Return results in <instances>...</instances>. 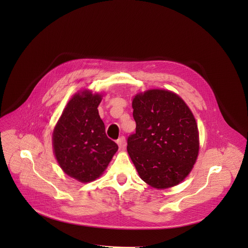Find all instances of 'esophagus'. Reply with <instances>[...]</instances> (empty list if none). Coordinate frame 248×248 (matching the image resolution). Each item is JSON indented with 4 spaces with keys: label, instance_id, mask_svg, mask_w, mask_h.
I'll use <instances>...</instances> for the list:
<instances>
[{
    "label": "esophagus",
    "instance_id": "1",
    "mask_svg": "<svg viewBox=\"0 0 248 248\" xmlns=\"http://www.w3.org/2000/svg\"><path fill=\"white\" fill-rule=\"evenodd\" d=\"M117 143L120 147L121 150H124L125 148V138L124 136H121L118 140H117Z\"/></svg>",
    "mask_w": 248,
    "mask_h": 248
}]
</instances>
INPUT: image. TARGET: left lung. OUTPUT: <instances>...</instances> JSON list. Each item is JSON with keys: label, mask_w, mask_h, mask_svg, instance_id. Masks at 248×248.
I'll list each match as a JSON object with an SVG mask.
<instances>
[{"label": "left lung", "mask_w": 248, "mask_h": 248, "mask_svg": "<svg viewBox=\"0 0 248 248\" xmlns=\"http://www.w3.org/2000/svg\"><path fill=\"white\" fill-rule=\"evenodd\" d=\"M135 133L127 152L141 180L163 189L182 183L196 162L199 134L193 114L175 93L151 89L132 100Z\"/></svg>", "instance_id": "8db88e82"}]
</instances>
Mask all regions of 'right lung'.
I'll return each mask as SVG.
<instances>
[{"instance_id": "right-lung-1", "label": "right lung", "mask_w": 248, "mask_h": 248, "mask_svg": "<svg viewBox=\"0 0 248 248\" xmlns=\"http://www.w3.org/2000/svg\"><path fill=\"white\" fill-rule=\"evenodd\" d=\"M101 100V94L88 90L74 95L53 132V148L60 167L81 183L99 178L119 149L106 135L97 109Z\"/></svg>"}]
</instances>
